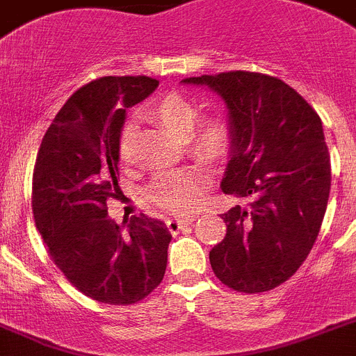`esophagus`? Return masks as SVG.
Here are the masks:
<instances>
[{"instance_id": "1", "label": "esophagus", "mask_w": 356, "mask_h": 356, "mask_svg": "<svg viewBox=\"0 0 356 356\" xmlns=\"http://www.w3.org/2000/svg\"><path fill=\"white\" fill-rule=\"evenodd\" d=\"M192 222V218H168V227L172 234H178L181 229L188 226Z\"/></svg>"}]
</instances>
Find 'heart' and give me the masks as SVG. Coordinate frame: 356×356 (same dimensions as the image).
<instances>
[{"label":"heart","instance_id":"1","mask_svg":"<svg viewBox=\"0 0 356 356\" xmlns=\"http://www.w3.org/2000/svg\"><path fill=\"white\" fill-rule=\"evenodd\" d=\"M148 116L178 138H185L187 149L207 164L222 162L233 146V130L222 114L200 118L194 102L180 93H165L148 106ZM118 155L123 162L130 159V130L120 138ZM208 178L201 169L184 168L159 175L148 187V200L171 213L185 215L203 203Z\"/></svg>","mask_w":356,"mask_h":356}]
</instances>
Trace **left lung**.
Returning <instances> with one entry per match:
<instances>
[{
    "instance_id": "8db88e82",
    "label": "left lung",
    "mask_w": 356,
    "mask_h": 356,
    "mask_svg": "<svg viewBox=\"0 0 356 356\" xmlns=\"http://www.w3.org/2000/svg\"><path fill=\"white\" fill-rule=\"evenodd\" d=\"M181 83L224 99L233 130L220 217L226 236L210 250L217 279L242 293H263L289 279L311 252L330 195V155L318 113L291 86L257 72H222Z\"/></svg>"
}]
</instances>
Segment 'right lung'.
<instances>
[{
	"instance_id": "right-lung-1",
	"label": "right lung",
	"mask_w": 356,
	"mask_h": 356,
	"mask_svg": "<svg viewBox=\"0 0 356 356\" xmlns=\"http://www.w3.org/2000/svg\"><path fill=\"white\" fill-rule=\"evenodd\" d=\"M159 86L146 76L100 77L65 102L37 153L31 208L49 256L90 298L130 305L161 284L171 233L162 220L130 217L127 234L107 217L118 194V145L127 109Z\"/></svg>"
}]
</instances>
